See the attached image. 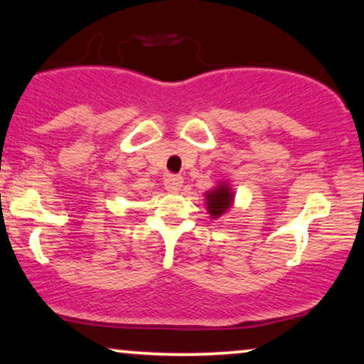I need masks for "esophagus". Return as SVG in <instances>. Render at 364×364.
<instances>
[{
    "mask_svg": "<svg viewBox=\"0 0 364 364\" xmlns=\"http://www.w3.org/2000/svg\"><path fill=\"white\" fill-rule=\"evenodd\" d=\"M164 186H166L168 191H178L183 186V176H179V174H168L166 179H164Z\"/></svg>",
    "mask_w": 364,
    "mask_h": 364,
    "instance_id": "esophagus-1",
    "label": "esophagus"
}]
</instances>
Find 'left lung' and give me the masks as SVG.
<instances>
[{
	"instance_id": "left-lung-1",
	"label": "left lung",
	"mask_w": 364,
	"mask_h": 364,
	"mask_svg": "<svg viewBox=\"0 0 364 364\" xmlns=\"http://www.w3.org/2000/svg\"><path fill=\"white\" fill-rule=\"evenodd\" d=\"M231 201H232V193L230 190V186L225 185V183L218 185L213 191L206 193V206L211 218L221 216L223 213L230 208Z\"/></svg>"
}]
</instances>
